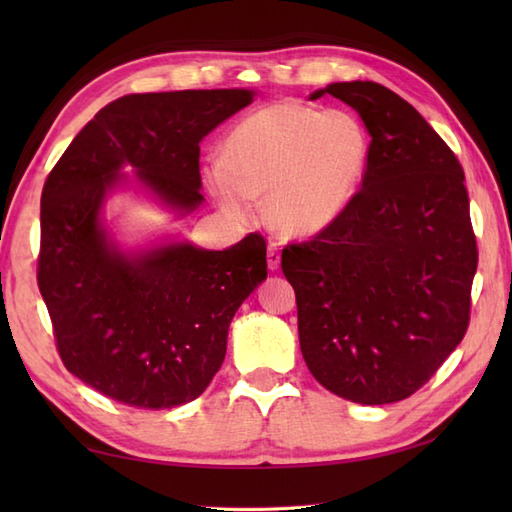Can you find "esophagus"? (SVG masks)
I'll list each match as a JSON object with an SVG mask.
<instances>
[{
	"instance_id": "34e87169",
	"label": "esophagus",
	"mask_w": 512,
	"mask_h": 512,
	"mask_svg": "<svg viewBox=\"0 0 512 512\" xmlns=\"http://www.w3.org/2000/svg\"><path fill=\"white\" fill-rule=\"evenodd\" d=\"M268 268L270 270H277L281 264V253H279V244L277 242H270L268 244Z\"/></svg>"
}]
</instances>
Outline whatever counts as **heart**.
I'll list each match as a JSON object with an SVG mask.
<instances>
[{"label":"heart","instance_id":"b5f03b06","mask_svg":"<svg viewBox=\"0 0 512 512\" xmlns=\"http://www.w3.org/2000/svg\"><path fill=\"white\" fill-rule=\"evenodd\" d=\"M369 147L356 114L279 101L231 129L222 160L206 169V178L228 213L248 215L253 198L266 195L270 222L290 235H312L354 200Z\"/></svg>","mask_w":512,"mask_h":512}]
</instances>
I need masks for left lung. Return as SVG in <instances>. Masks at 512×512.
Returning <instances> with one entry per match:
<instances>
[{
	"label": "left lung",
	"instance_id": "1",
	"mask_svg": "<svg viewBox=\"0 0 512 512\" xmlns=\"http://www.w3.org/2000/svg\"><path fill=\"white\" fill-rule=\"evenodd\" d=\"M363 118L372 147L350 206L281 250L295 288L301 354L332 394L405 400L464 339L477 242L464 171L405 99L374 81L330 83Z\"/></svg>",
	"mask_w": 512,
	"mask_h": 512
}]
</instances>
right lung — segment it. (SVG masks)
Listing matches in <instances>:
<instances>
[{"mask_svg": "<svg viewBox=\"0 0 512 512\" xmlns=\"http://www.w3.org/2000/svg\"><path fill=\"white\" fill-rule=\"evenodd\" d=\"M253 103L248 90L127 94L85 125L41 193L37 284L68 372L103 396L171 409L209 387L237 308L266 279V239L226 250L169 244L125 257L99 211L123 165L162 200L193 211L200 140Z\"/></svg>", "mask_w": 512, "mask_h": 512, "instance_id": "1", "label": "right lung"}]
</instances>
